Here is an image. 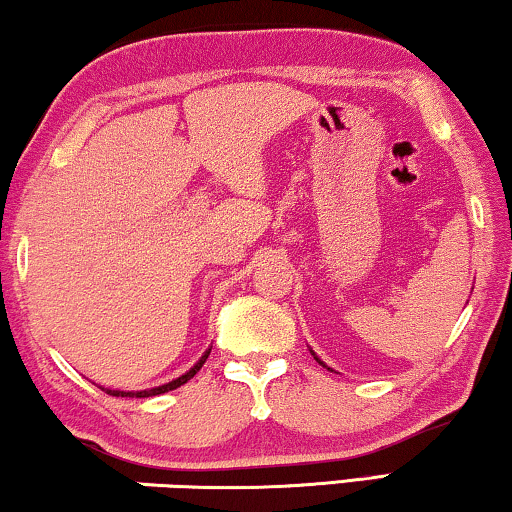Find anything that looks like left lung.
<instances>
[{
    "instance_id": "8db88e82",
    "label": "left lung",
    "mask_w": 512,
    "mask_h": 512,
    "mask_svg": "<svg viewBox=\"0 0 512 512\" xmlns=\"http://www.w3.org/2000/svg\"><path fill=\"white\" fill-rule=\"evenodd\" d=\"M311 355H314V358H316V360H318V365H323V367H328V365H325V362H323V360H321V358H318V355H316V353H314V351H311ZM328 369H330V367H328ZM330 372H332V369H330Z\"/></svg>"
}]
</instances>
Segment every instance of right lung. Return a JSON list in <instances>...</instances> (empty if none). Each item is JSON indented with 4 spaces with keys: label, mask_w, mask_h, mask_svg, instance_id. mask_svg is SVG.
<instances>
[{
    "label": "right lung",
    "mask_w": 512,
    "mask_h": 512,
    "mask_svg": "<svg viewBox=\"0 0 512 512\" xmlns=\"http://www.w3.org/2000/svg\"><path fill=\"white\" fill-rule=\"evenodd\" d=\"M210 351H212V348H207V351L201 355V358H198V362H196L194 367L189 369V372H184L182 376H177V379L168 381V383H164V385H157V388H147V390H113V388H101V390H106L108 395H113V397H154V395H164V392L180 388V385H184L187 381L194 379L198 369H201V367L205 365V360H207V355H210Z\"/></svg>",
    "instance_id": "right-lung-1"
}]
</instances>
